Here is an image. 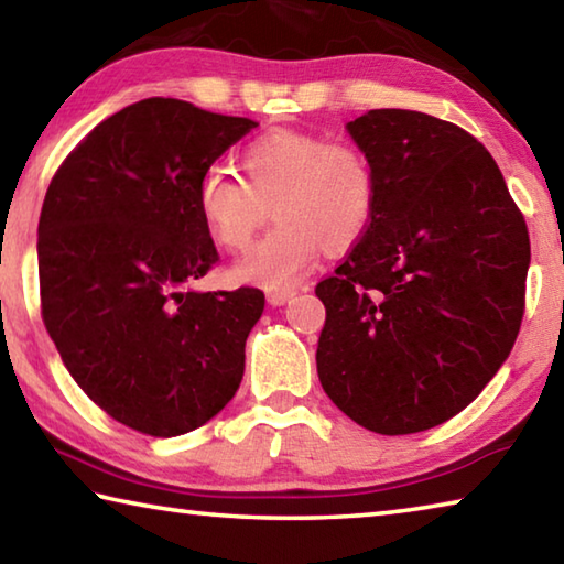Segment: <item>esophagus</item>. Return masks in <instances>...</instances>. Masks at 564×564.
Wrapping results in <instances>:
<instances>
[{"mask_svg":"<svg viewBox=\"0 0 564 564\" xmlns=\"http://www.w3.org/2000/svg\"><path fill=\"white\" fill-rule=\"evenodd\" d=\"M295 295V291L291 289H281V291H269L265 293V299H269L271 305H285Z\"/></svg>","mask_w":564,"mask_h":564,"instance_id":"obj_1","label":"esophagus"}]
</instances>
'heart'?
Segmentation results:
<instances>
[{"instance_id":"b5f03b06","label":"heart","mask_w":564,"mask_h":564,"mask_svg":"<svg viewBox=\"0 0 564 564\" xmlns=\"http://www.w3.org/2000/svg\"><path fill=\"white\" fill-rule=\"evenodd\" d=\"M241 171L243 178L214 169L198 184V212L228 251L251 246L273 206L275 226L231 269L241 283L291 289L323 248L346 251L358 243L376 214V171L352 144L275 129L241 151Z\"/></svg>"}]
</instances>
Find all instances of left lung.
Wrapping results in <instances>:
<instances>
[{
  "instance_id": "obj_1",
  "label": "left lung",
  "mask_w": 564,
  "mask_h": 564,
  "mask_svg": "<svg viewBox=\"0 0 564 564\" xmlns=\"http://www.w3.org/2000/svg\"><path fill=\"white\" fill-rule=\"evenodd\" d=\"M376 171L368 231L336 275L316 366L326 395L380 435L435 427L508 360L530 238L480 141L431 113L373 109L346 123Z\"/></svg>"
}]
</instances>
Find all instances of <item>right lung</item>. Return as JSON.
<instances>
[{
    "instance_id": "add662e5",
    "label": "right lung",
    "mask_w": 564,
    "mask_h": 564,
    "mask_svg": "<svg viewBox=\"0 0 564 564\" xmlns=\"http://www.w3.org/2000/svg\"><path fill=\"white\" fill-rule=\"evenodd\" d=\"M256 127L151 97L101 121L46 188L44 326L76 386L139 433L196 431L241 386L265 299L194 289L218 261L198 184Z\"/></svg>"
}]
</instances>
